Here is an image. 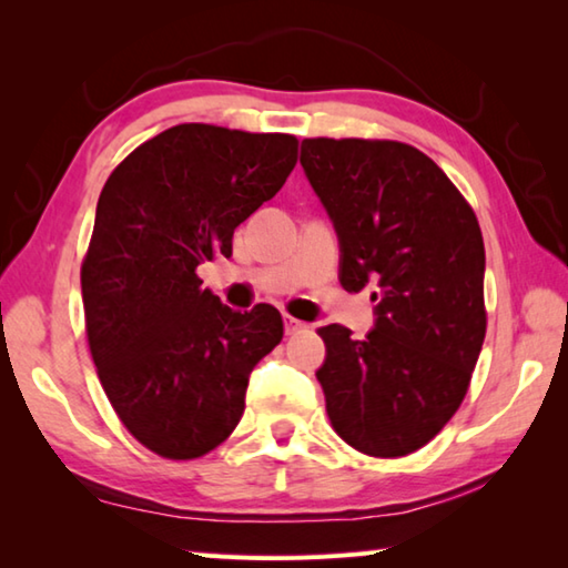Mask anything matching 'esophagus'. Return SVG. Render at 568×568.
<instances>
[{"instance_id":"1","label":"esophagus","mask_w":568,"mask_h":568,"mask_svg":"<svg viewBox=\"0 0 568 568\" xmlns=\"http://www.w3.org/2000/svg\"><path fill=\"white\" fill-rule=\"evenodd\" d=\"M303 328H305V323H301L297 318H291V315H285V333L287 335H293V333L303 331Z\"/></svg>"}]
</instances>
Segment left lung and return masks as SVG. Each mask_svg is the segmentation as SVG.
<instances>
[{
  "label": "left lung",
  "mask_w": 568,
  "mask_h": 568,
  "mask_svg": "<svg viewBox=\"0 0 568 568\" xmlns=\"http://www.w3.org/2000/svg\"><path fill=\"white\" fill-rule=\"evenodd\" d=\"M301 165L338 235L341 285L376 301L363 341L335 323L318 331L325 410L361 454H413L458 410L484 345L478 220L446 172L403 142L303 140Z\"/></svg>",
  "instance_id": "obj_1"
}]
</instances>
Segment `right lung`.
Here are the masks:
<instances>
[{
  "label": "right lung",
  "instance_id": "right-lung-1",
  "mask_svg": "<svg viewBox=\"0 0 568 568\" xmlns=\"http://www.w3.org/2000/svg\"><path fill=\"white\" fill-rule=\"evenodd\" d=\"M293 134L175 124L104 182L82 303L92 361L124 428L155 454L205 456L233 434L250 373L283 338L273 305L233 311L197 265L285 185Z\"/></svg>",
  "mask_w": 568,
  "mask_h": 568
}]
</instances>
